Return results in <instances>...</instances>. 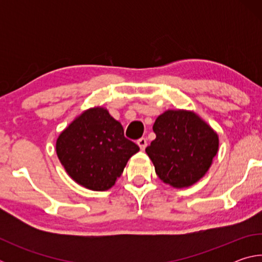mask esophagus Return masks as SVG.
I'll return each instance as SVG.
<instances>
[{"label":"esophagus","mask_w":262,"mask_h":262,"mask_svg":"<svg viewBox=\"0 0 262 262\" xmlns=\"http://www.w3.org/2000/svg\"><path fill=\"white\" fill-rule=\"evenodd\" d=\"M137 145H139L141 150H144L145 147H147V139H144V137H141V139L137 140Z\"/></svg>","instance_id":"obj_1"}]
</instances>
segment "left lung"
<instances>
[{"mask_svg":"<svg viewBox=\"0 0 262 262\" xmlns=\"http://www.w3.org/2000/svg\"><path fill=\"white\" fill-rule=\"evenodd\" d=\"M156 134L145 152L164 184L186 188L198 183L209 170L220 147L219 134L188 110H167L158 115Z\"/></svg>","mask_w":262,"mask_h":262,"instance_id":"left-lung-1","label":"left lung"}]
</instances>
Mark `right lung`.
I'll use <instances>...</instances> for the list:
<instances>
[{
    "label": "right lung",
    "instance_id": "right-lung-1",
    "mask_svg": "<svg viewBox=\"0 0 262 262\" xmlns=\"http://www.w3.org/2000/svg\"><path fill=\"white\" fill-rule=\"evenodd\" d=\"M55 150L75 183L103 192L113 187L140 148L126 139L121 123L107 108L95 106L83 111L60 133Z\"/></svg>",
    "mask_w": 262,
    "mask_h": 262
}]
</instances>
